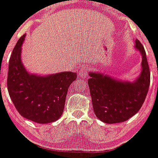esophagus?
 <instances>
[{"instance_id": "1", "label": "esophagus", "mask_w": 158, "mask_h": 158, "mask_svg": "<svg viewBox=\"0 0 158 158\" xmlns=\"http://www.w3.org/2000/svg\"><path fill=\"white\" fill-rule=\"evenodd\" d=\"M88 68L86 67H83L80 69V70L79 71V77L80 78H87L88 77Z\"/></svg>"}]
</instances>
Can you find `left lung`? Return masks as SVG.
Returning a JSON list of instances; mask_svg holds the SVG:
<instances>
[{
  "label": "left lung",
  "instance_id": "1",
  "mask_svg": "<svg viewBox=\"0 0 158 158\" xmlns=\"http://www.w3.org/2000/svg\"><path fill=\"white\" fill-rule=\"evenodd\" d=\"M135 48L142 55V70L134 81L90 72L88 79L94 111L102 122L114 124L131 118L142 107L150 85L149 67L144 48L137 39Z\"/></svg>",
  "mask_w": 158,
  "mask_h": 158
}]
</instances>
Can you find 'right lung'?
<instances>
[{
  "mask_svg": "<svg viewBox=\"0 0 158 158\" xmlns=\"http://www.w3.org/2000/svg\"><path fill=\"white\" fill-rule=\"evenodd\" d=\"M25 36L18 41L9 62V94L23 117L41 124L55 122L62 115L69 86L77 79V73L61 72L48 76L28 73L21 56Z\"/></svg>",
  "mask_w": 158,
  "mask_h": 158,
  "instance_id": "add662e5",
  "label": "right lung"
}]
</instances>
